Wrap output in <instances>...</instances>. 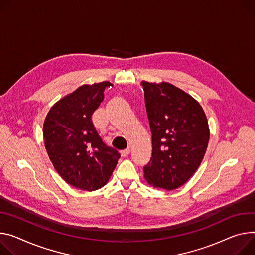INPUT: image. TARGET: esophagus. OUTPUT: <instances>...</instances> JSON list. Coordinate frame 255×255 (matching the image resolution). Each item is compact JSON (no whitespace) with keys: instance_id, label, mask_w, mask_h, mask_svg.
<instances>
[{"instance_id":"34e87169","label":"esophagus","mask_w":255,"mask_h":255,"mask_svg":"<svg viewBox=\"0 0 255 255\" xmlns=\"http://www.w3.org/2000/svg\"><path fill=\"white\" fill-rule=\"evenodd\" d=\"M130 151H131L130 148H126V149H124V150L121 151V155H122L123 157H126V156L130 153Z\"/></svg>"}]
</instances>
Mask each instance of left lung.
<instances>
[{"label":"left lung","mask_w":255,"mask_h":255,"mask_svg":"<svg viewBox=\"0 0 255 255\" xmlns=\"http://www.w3.org/2000/svg\"><path fill=\"white\" fill-rule=\"evenodd\" d=\"M151 131L152 153L143 168L155 188L174 190L186 183L205 154L210 128L199 103L169 82H141Z\"/></svg>","instance_id":"obj_1"}]
</instances>
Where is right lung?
<instances>
[{
  "label": "right lung",
  "mask_w": 255,
  "mask_h": 255,
  "mask_svg": "<svg viewBox=\"0 0 255 255\" xmlns=\"http://www.w3.org/2000/svg\"><path fill=\"white\" fill-rule=\"evenodd\" d=\"M109 81L84 84L58 101L43 123L44 146L58 174L73 187L94 191L108 183L120 153L106 145L91 121Z\"/></svg>",
  "instance_id": "obj_1"
}]
</instances>
